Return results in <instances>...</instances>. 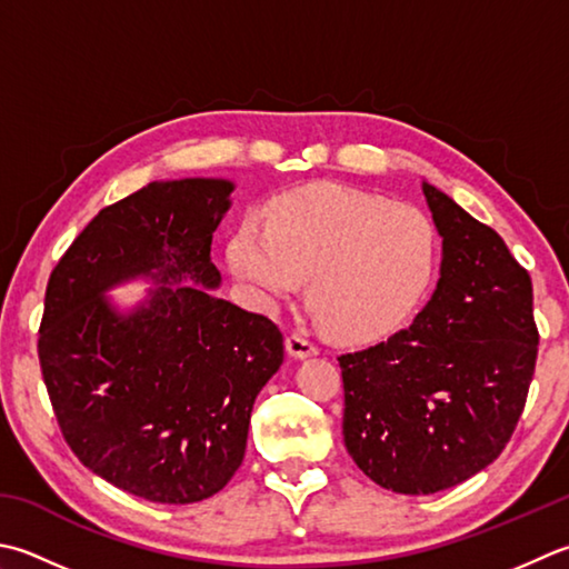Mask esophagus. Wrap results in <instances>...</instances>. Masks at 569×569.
Returning a JSON list of instances; mask_svg holds the SVG:
<instances>
[{
  "mask_svg": "<svg viewBox=\"0 0 569 569\" xmlns=\"http://www.w3.org/2000/svg\"><path fill=\"white\" fill-rule=\"evenodd\" d=\"M286 352L296 360H306V358H313V355H318V348L306 336H298V332H293V336L286 338Z\"/></svg>",
  "mask_w": 569,
  "mask_h": 569,
  "instance_id": "34e87169",
  "label": "esophagus"
}]
</instances>
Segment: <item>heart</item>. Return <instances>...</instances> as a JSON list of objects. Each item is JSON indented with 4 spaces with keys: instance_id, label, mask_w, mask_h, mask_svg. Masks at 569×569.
Here are the masks:
<instances>
[{
    "instance_id": "obj_1",
    "label": "heart",
    "mask_w": 569,
    "mask_h": 569,
    "mask_svg": "<svg viewBox=\"0 0 569 569\" xmlns=\"http://www.w3.org/2000/svg\"><path fill=\"white\" fill-rule=\"evenodd\" d=\"M227 263L261 308L308 278V303L332 336L367 342L392 336L421 303L437 266V229L417 207L310 184L278 199L269 227L241 221Z\"/></svg>"
}]
</instances>
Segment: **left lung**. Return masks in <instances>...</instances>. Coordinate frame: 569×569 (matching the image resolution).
Segmentation results:
<instances>
[{
    "label": "left lung",
    "instance_id": "obj_1",
    "mask_svg": "<svg viewBox=\"0 0 569 569\" xmlns=\"http://www.w3.org/2000/svg\"><path fill=\"white\" fill-rule=\"evenodd\" d=\"M439 281L407 330L342 355V437L377 486L429 496L498 459L536 372L532 283L498 233L421 180Z\"/></svg>",
    "mask_w": 569,
    "mask_h": 569
}]
</instances>
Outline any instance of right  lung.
Here are the masks:
<instances>
[{
  "label": "right lung",
  "mask_w": 569,
  "mask_h": 569,
  "mask_svg": "<svg viewBox=\"0 0 569 569\" xmlns=\"http://www.w3.org/2000/svg\"><path fill=\"white\" fill-rule=\"evenodd\" d=\"M231 180H158L98 211L56 266L39 360L86 469L152 503L219 493L243 461L256 397L283 365L273 322L217 296L211 233ZM150 282L122 307L120 284Z\"/></svg>",
  "instance_id": "1"
}]
</instances>
